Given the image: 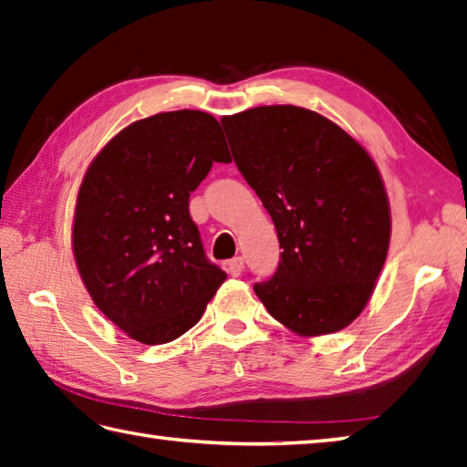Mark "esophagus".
Returning <instances> with one entry per match:
<instances>
[{
  "label": "esophagus",
  "mask_w": 467,
  "mask_h": 467,
  "mask_svg": "<svg viewBox=\"0 0 467 467\" xmlns=\"http://www.w3.org/2000/svg\"><path fill=\"white\" fill-rule=\"evenodd\" d=\"M243 269H244V261L241 257H234V259H231V261L226 263V271L231 273L233 277H239L241 273H243Z\"/></svg>",
  "instance_id": "1"
}]
</instances>
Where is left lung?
<instances>
[{
  "label": "left lung",
  "mask_w": 467,
  "mask_h": 467,
  "mask_svg": "<svg viewBox=\"0 0 467 467\" xmlns=\"http://www.w3.org/2000/svg\"><path fill=\"white\" fill-rule=\"evenodd\" d=\"M236 168L277 228L279 267L254 294L299 336L354 322L374 291L390 239L377 163L330 119L294 105L223 117Z\"/></svg>",
  "instance_id": "obj_1"
}]
</instances>
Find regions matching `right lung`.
Masks as SVG:
<instances>
[{"label":"right lung","mask_w":467,"mask_h":467,"mask_svg":"<svg viewBox=\"0 0 467 467\" xmlns=\"http://www.w3.org/2000/svg\"><path fill=\"white\" fill-rule=\"evenodd\" d=\"M214 161H233L221 123L184 109L125 127L85 173L72 226L77 267L95 306L137 342L188 332L226 279L188 208Z\"/></svg>","instance_id":"right-lung-1"}]
</instances>
